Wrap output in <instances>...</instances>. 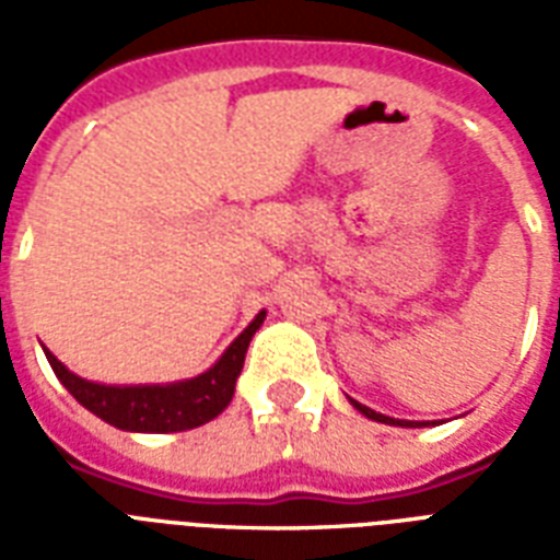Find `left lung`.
Masks as SVG:
<instances>
[{
  "label": "left lung",
  "instance_id": "1",
  "mask_svg": "<svg viewBox=\"0 0 560 560\" xmlns=\"http://www.w3.org/2000/svg\"><path fill=\"white\" fill-rule=\"evenodd\" d=\"M351 400V407L358 409V412H363L366 418H372V421H381V424H392V427H427L430 421H400V418H389V416H383V412H374V409H369L366 404H360V400L349 398Z\"/></svg>",
  "mask_w": 560,
  "mask_h": 560
}]
</instances>
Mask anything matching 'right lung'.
Instances as JSON below:
<instances>
[{"instance_id": "right-lung-1", "label": "right lung", "mask_w": 560, "mask_h": 560, "mask_svg": "<svg viewBox=\"0 0 560 560\" xmlns=\"http://www.w3.org/2000/svg\"><path fill=\"white\" fill-rule=\"evenodd\" d=\"M267 311H258L253 323L237 334L220 360L197 377L174 383H139V386H113V383L86 381L69 372L48 349L46 358L57 381L72 392L74 400L101 421L127 430V433H179L194 430L218 418L235 395V381L244 369L246 349L253 334L261 328Z\"/></svg>"}]
</instances>
